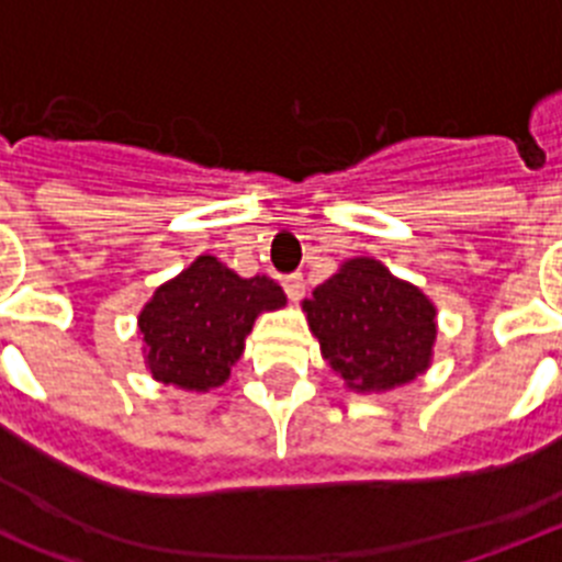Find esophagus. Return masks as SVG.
Returning <instances> with one entry per match:
<instances>
[{
    "mask_svg": "<svg viewBox=\"0 0 562 562\" xmlns=\"http://www.w3.org/2000/svg\"><path fill=\"white\" fill-rule=\"evenodd\" d=\"M282 288H285L288 300L291 302H300L302 296H305V280H302V274L282 277Z\"/></svg>",
    "mask_w": 562,
    "mask_h": 562,
    "instance_id": "esophagus-1",
    "label": "esophagus"
}]
</instances>
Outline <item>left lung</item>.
I'll list each match as a JSON object with an SVG mask.
<instances>
[{
	"instance_id": "1",
	"label": "left lung",
	"mask_w": 562,
	"mask_h": 562,
	"mask_svg": "<svg viewBox=\"0 0 562 562\" xmlns=\"http://www.w3.org/2000/svg\"><path fill=\"white\" fill-rule=\"evenodd\" d=\"M302 311L325 361L352 392H386L431 367L437 307L372 257L344 262Z\"/></svg>"
}]
</instances>
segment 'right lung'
Here are the masks:
<instances>
[{"mask_svg": "<svg viewBox=\"0 0 562 562\" xmlns=\"http://www.w3.org/2000/svg\"><path fill=\"white\" fill-rule=\"evenodd\" d=\"M285 307V293L266 274L240 277L218 257L201 255L159 285L139 313L145 367L187 392H210L229 381L246 336L262 311Z\"/></svg>", "mask_w": 562, "mask_h": 562, "instance_id": "1", "label": "right lung"}]
</instances>
